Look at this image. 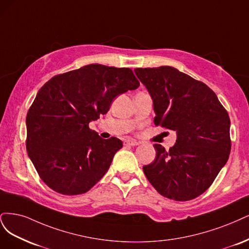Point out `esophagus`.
I'll list each match as a JSON object with an SVG mask.
<instances>
[{"label": "esophagus", "mask_w": 249, "mask_h": 249, "mask_svg": "<svg viewBox=\"0 0 249 249\" xmlns=\"http://www.w3.org/2000/svg\"><path fill=\"white\" fill-rule=\"evenodd\" d=\"M124 145L125 146H138V145H140V142L138 141H135V140L128 139L124 142Z\"/></svg>", "instance_id": "1"}]
</instances>
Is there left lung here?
Wrapping results in <instances>:
<instances>
[{"label":"left lung","mask_w":249,"mask_h":249,"mask_svg":"<svg viewBox=\"0 0 249 249\" xmlns=\"http://www.w3.org/2000/svg\"><path fill=\"white\" fill-rule=\"evenodd\" d=\"M155 113L154 123L176 131V143L154 145L156 157L142 170L164 197L189 200L210 187L231 152L228 111L202 82L171 66L136 68Z\"/></svg>","instance_id":"obj_1"}]
</instances>
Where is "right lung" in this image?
I'll return each instance as SVG.
<instances>
[{
    "mask_svg": "<svg viewBox=\"0 0 249 249\" xmlns=\"http://www.w3.org/2000/svg\"><path fill=\"white\" fill-rule=\"evenodd\" d=\"M140 82L129 68L90 64L53 76L36 95L27 115V151L40 178L66 196L90 190L123 147L104 140L89 123L106 115L113 99Z\"/></svg>",
    "mask_w": 249,
    "mask_h": 249,
    "instance_id": "1",
    "label": "right lung"
}]
</instances>
